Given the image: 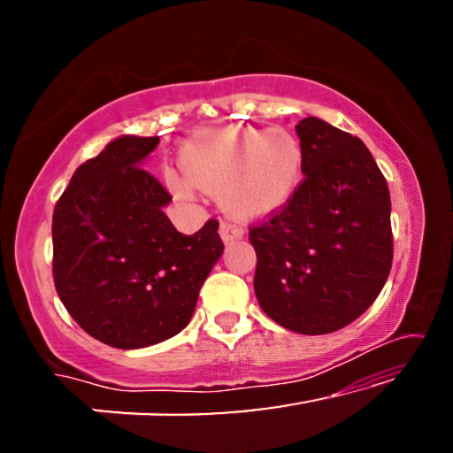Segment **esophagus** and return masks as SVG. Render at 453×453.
Wrapping results in <instances>:
<instances>
[{
	"mask_svg": "<svg viewBox=\"0 0 453 453\" xmlns=\"http://www.w3.org/2000/svg\"><path fill=\"white\" fill-rule=\"evenodd\" d=\"M241 237H243V228L228 225V222H222V225H220V239L225 241V243H231V241H237Z\"/></svg>",
	"mask_w": 453,
	"mask_h": 453,
	"instance_id": "34e87169",
	"label": "esophagus"
}]
</instances>
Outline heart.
<instances>
[{"instance_id":"heart-1","label":"heart","mask_w":453,"mask_h":453,"mask_svg":"<svg viewBox=\"0 0 453 453\" xmlns=\"http://www.w3.org/2000/svg\"><path fill=\"white\" fill-rule=\"evenodd\" d=\"M185 175L166 171V183L181 197L200 188L222 196L239 219H264L293 200L303 179L305 152L282 127L225 126L197 132L181 150Z\"/></svg>"}]
</instances>
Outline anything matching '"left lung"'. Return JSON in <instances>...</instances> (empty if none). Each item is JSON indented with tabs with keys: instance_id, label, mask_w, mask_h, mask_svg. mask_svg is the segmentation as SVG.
<instances>
[{
	"instance_id": "1",
	"label": "left lung",
	"mask_w": 453,
	"mask_h": 453,
	"mask_svg": "<svg viewBox=\"0 0 453 453\" xmlns=\"http://www.w3.org/2000/svg\"><path fill=\"white\" fill-rule=\"evenodd\" d=\"M305 179L250 228L259 307L296 334H330L373 305L394 257L389 189L369 148L318 117L295 127Z\"/></svg>"
}]
</instances>
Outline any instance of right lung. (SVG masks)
<instances>
[{
  "label": "right lung",
  "mask_w": 453,
  "mask_h": 453,
  "mask_svg": "<svg viewBox=\"0 0 453 453\" xmlns=\"http://www.w3.org/2000/svg\"><path fill=\"white\" fill-rule=\"evenodd\" d=\"M158 142H109L55 203V288L76 324L115 349H144L181 332L225 250L216 220L183 234L166 219L173 197L142 169Z\"/></svg>",
  "instance_id": "1"
}]
</instances>
